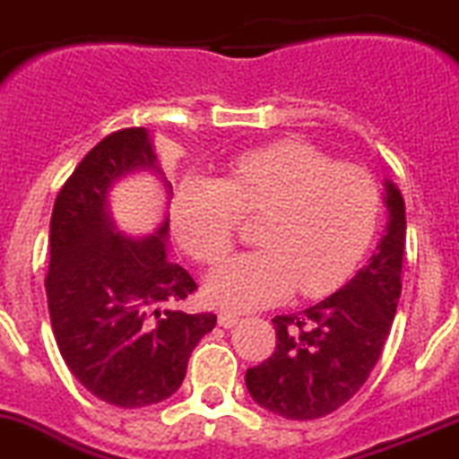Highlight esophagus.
Returning <instances> with one entry per match:
<instances>
[{
	"label": "esophagus",
	"mask_w": 459,
	"mask_h": 459,
	"mask_svg": "<svg viewBox=\"0 0 459 459\" xmlns=\"http://www.w3.org/2000/svg\"><path fill=\"white\" fill-rule=\"evenodd\" d=\"M238 321H240V316H238V314H233V312H219V325H221V328H233V325L238 324Z\"/></svg>",
	"instance_id": "34e87169"
}]
</instances>
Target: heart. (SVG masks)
<instances>
[{
    "label": "heart",
    "mask_w": 459,
    "mask_h": 459,
    "mask_svg": "<svg viewBox=\"0 0 459 459\" xmlns=\"http://www.w3.org/2000/svg\"><path fill=\"white\" fill-rule=\"evenodd\" d=\"M378 214L381 186L368 169L293 141L235 159L219 180L186 178L175 194L173 235L194 261L214 265L240 219H261V249L229 258L205 281L217 305L258 309L293 290L314 298L340 286L368 252Z\"/></svg>",
    "instance_id": "b5f03b06"
}]
</instances>
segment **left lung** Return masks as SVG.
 I'll use <instances>...</instances> for the list:
<instances>
[{"mask_svg": "<svg viewBox=\"0 0 459 459\" xmlns=\"http://www.w3.org/2000/svg\"><path fill=\"white\" fill-rule=\"evenodd\" d=\"M388 224L377 252L340 290L298 314L274 316L277 349L247 369L249 395L289 420H314L356 395L378 362L402 293L404 198L385 182Z\"/></svg>", "mask_w": 459, "mask_h": 459, "instance_id": "1", "label": "left lung"}]
</instances>
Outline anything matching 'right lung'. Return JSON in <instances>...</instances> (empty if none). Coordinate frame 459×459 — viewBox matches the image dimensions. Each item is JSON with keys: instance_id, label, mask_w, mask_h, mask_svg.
Masks as SVG:
<instances>
[{"instance_id": "right-lung-1", "label": "right lung", "mask_w": 459, "mask_h": 459, "mask_svg": "<svg viewBox=\"0 0 459 459\" xmlns=\"http://www.w3.org/2000/svg\"><path fill=\"white\" fill-rule=\"evenodd\" d=\"M138 170L161 175L143 126L106 135L55 198L48 312L64 362L91 395L122 409L150 406L180 388L191 351L214 314L175 309L196 281L166 254L169 217L147 238L115 229L108 191ZM163 178V175H161ZM163 185L170 194V182Z\"/></svg>"}]
</instances>
